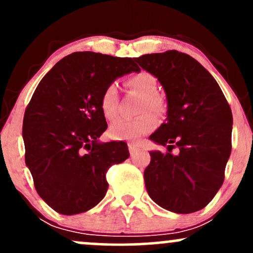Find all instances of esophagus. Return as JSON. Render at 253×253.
<instances>
[{"label": "esophagus", "mask_w": 253, "mask_h": 253, "mask_svg": "<svg viewBox=\"0 0 253 253\" xmlns=\"http://www.w3.org/2000/svg\"><path fill=\"white\" fill-rule=\"evenodd\" d=\"M128 149H129V153L130 156H134L139 150H140V146L138 144H128Z\"/></svg>", "instance_id": "1"}]
</instances>
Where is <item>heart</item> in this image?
<instances>
[{
    "label": "heart",
    "instance_id": "heart-1",
    "mask_svg": "<svg viewBox=\"0 0 253 253\" xmlns=\"http://www.w3.org/2000/svg\"><path fill=\"white\" fill-rule=\"evenodd\" d=\"M126 86L130 91L141 96L138 109L139 113L147 112V110H151L157 114L164 113L165 103L163 98L156 94L157 82L153 75L146 71L132 75L126 80ZM117 88L110 84L104 89L102 96H101V109H102L104 117L109 120L114 119L117 115ZM157 126H158V119L153 113L147 112L132 120H124V119L115 120L110 126L109 132L114 139L135 140L144 134L152 132Z\"/></svg>",
    "mask_w": 253,
    "mask_h": 253
}]
</instances>
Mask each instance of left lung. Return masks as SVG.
I'll return each mask as SVG.
<instances>
[{
	"mask_svg": "<svg viewBox=\"0 0 253 253\" xmlns=\"http://www.w3.org/2000/svg\"><path fill=\"white\" fill-rule=\"evenodd\" d=\"M134 60L158 78L168 100L167 123L150 135L168 152H150L144 171L147 193L173 213L202 210L225 179L232 150L231 107L214 77L187 53L170 50ZM173 148L180 151L177 156L170 155Z\"/></svg>",
	"mask_w": 253,
	"mask_h": 253,
	"instance_id": "1",
	"label": "left lung"
}]
</instances>
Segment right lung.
Masks as SVG:
<instances>
[{
	"label": "right lung",
	"instance_id": "right-lung-1",
	"mask_svg": "<svg viewBox=\"0 0 253 253\" xmlns=\"http://www.w3.org/2000/svg\"><path fill=\"white\" fill-rule=\"evenodd\" d=\"M140 69L134 58L74 52L38 84L25 110V161L39 196L64 215L91 210L106 195L107 171L129 157L124 141L98 143L107 129L104 89Z\"/></svg>",
	"mask_w": 253,
	"mask_h": 253
}]
</instances>
